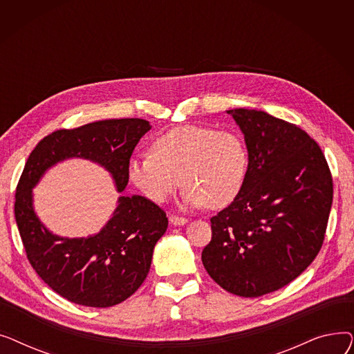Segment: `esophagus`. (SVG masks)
Here are the masks:
<instances>
[{
    "mask_svg": "<svg viewBox=\"0 0 354 354\" xmlns=\"http://www.w3.org/2000/svg\"><path fill=\"white\" fill-rule=\"evenodd\" d=\"M169 222L172 225H185L188 222V219L187 218H183V216H178V215H171L169 216Z\"/></svg>",
    "mask_w": 354,
    "mask_h": 354,
    "instance_id": "34e87169",
    "label": "esophagus"
}]
</instances>
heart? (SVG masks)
Returning a JSON list of instances; mask_svg holds the SVG:
<instances>
[{
  "mask_svg": "<svg viewBox=\"0 0 354 354\" xmlns=\"http://www.w3.org/2000/svg\"><path fill=\"white\" fill-rule=\"evenodd\" d=\"M248 149L238 133L209 126H178L158 136L151 153L130 158L127 178L155 203L183 183L185 207L225 208L243 191ZM181 180L179 181L178 179Z\"/></svg>",
  "mask_w": 354,
  "mask_h": 354,
  "instance_id": "b5f03b06",
  "label": "heart"
}]
</instances>
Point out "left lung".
<instances>
[{"instance_id":"obj_1","label":"left lung","mask_w":354,"mask_h":354,"mask_svg":"<svg viewBox=\"0 0 354 354\" xmlns=\"http://www.w3.org/2000/svg\"><path fill=\"white\" fill-rule=\"evenodd\" d=\"M248 149L243 191L211 218L202 264L239 297H259L295 280L317 257L333 202L320 146L303 129L261 110L232 109Z\"/></svg>"}]
</instances>
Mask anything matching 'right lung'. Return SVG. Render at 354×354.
<instances>
[{
	"instance_id": "add662e5",
	"label": "right lung",
	"mask_w": 354,
	"mask_h": 354,
	"mask_svg": "<svg viewBox=\"0 0 354 354\" xmlns=\"http://www.w3.org/2000/svg\"><path fill=\"white\" fill-rule=\"evenodd\" d=\"M151 127L143 119H109L55 130L37 143L26 162L15 191L17 227L31 267L71 303L104 308L129 299L151 268L153 248L167 228L166 214L145 196L122 195L100 232L63 238L37 216L32 188L54 165L82 158L103 166L123 192L127 162Z\"/></svg>"
}]
</instances>
